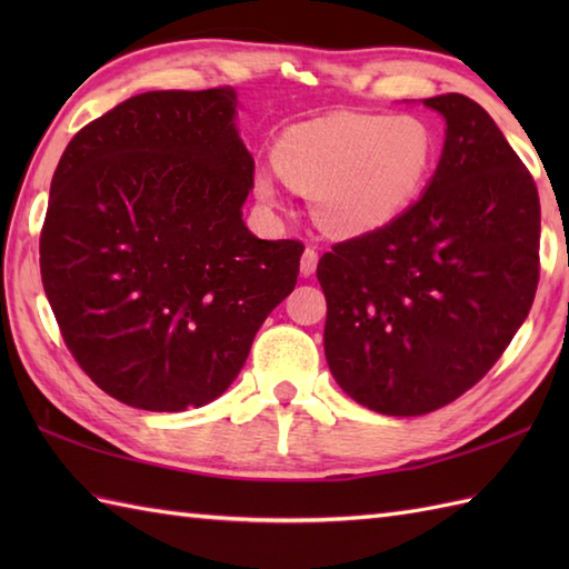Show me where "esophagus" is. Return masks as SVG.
<instances>
[{"instance_id": "obj_1", "label": "esophagus", "mask_w": 569, "mask_h": 569, "mask_svg": "<svg viewBox=\"0 0 569 569\" xmlns=\"http://www.w3.org/2000/svg\"><path fill=\"white\" fill-rule=\"evenodd\" d=\"M316 269H318V251L308 247L303 251V259H300V273L312 276V273H316Z\"/></svg>"}]
</instances>
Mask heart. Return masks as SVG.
Masks as SVG:
<instances>
[{"label": "heart", "instance_id": "1", "mask_svg": "<svg viewBox=\"0 0 569 569\" xmlns=\"http://www.w3.org/2000/svg\"><path fill=\"white\" fill-rule=\"evenodd\" d=\"M438 159L432 129L413 114L340 112L286 129L273 163L293 188L312 192V212L332 234L357 237L398 220L426 190ZM253 188L278 204L276 173L259 168Z\"/></svg>", "mask_w": 569, "mask_h": 569}]
</instances>
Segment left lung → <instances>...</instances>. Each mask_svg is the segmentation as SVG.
<instances>
[{
	"label": "left lung",
	"instance_id": "8db88e82",
	"mask_svg": "<svg viewBox=\"0 0 569 569\" xmlns=\"http://www.w3.org/2000/svg\"><path fill=\"white\" fill-rule=\"evenodd\" d=\"M445 147L418 202L318 263L325 357L347 396L383 416H422L469 391L533 306L540 200L487 110L447 92Z\"/></svg>",
	"mask_w": 569,
	"mask_h": 569
}]
</instances>
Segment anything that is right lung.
Listing matches in <instances>:
<instances>
[{
	"label": "right lung",
	"instance_id": "add662e5",
	"mask_svg": "<svg viewBox=\"0 0 569 569\" xmlns=\"http://www.w3.org/2000/svg\"><path fill=\"white\" fill-rule=\"evenodd\" d=\"M232 88L129 98L70 139L51 180L41 278L80 369L117 401L200 408L293 291L303 244L253 237V159Z\"/></svg>",
	"mask_w": 569,
	"mask_h": 569
}]
</instances>
